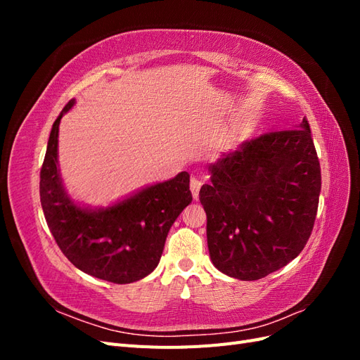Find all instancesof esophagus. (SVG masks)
<instances>
[{"label": "esophagus", "mask_w": 360, "mask_h": 360, "mask_svg": "<svg viewBox=\"0 0 360 360\" xmlns=\"http://www.w3.org/2000/svg\"><path fill=\"white\" fill-rule=\"evenodd\" d=\"M201 181L198 180V179H195V177H192L191 179V192H192V197H193V200H198V195H200V189H201Z\"/></svg>", "instance_id": "34e87169"}]
</instances>
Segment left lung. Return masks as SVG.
<instances>
[{"mask_svg": "<svg viewBox=\"0 0 360 360\" xmlns=\"http://www.w3.org/2000/svg\"><path fill=\"white\" fill-rule=\"evenodd\" d=\"M200 201L213 264L257 281L296 258L312 233L321 171L307 118L297 129L269 132L209 165Z\"/></svg>", "mask_w": 360, "mask_h": 360, "instance_id": "obj_1", "label": "left lung"}]
</instances>
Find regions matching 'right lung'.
Wrapping results in <instances>:
<instances>
[{"mask_svg": "<svg viewBox=\"0 0 360 360\" xmlns=\"http://www.w3.org/2000/svg\"><path fill=\"white\" fill-rule=\"evenodd\" d=\"M75 105L60 112L40 169V202L49 230L70 263L94 278L130 284L153 271L169 228L192 201L189 174L151 184L106 209L76 204L63 186L58 169V126Z\"/></svg>", "mask_w": 360, "mask_h": 360, "instance_id": "1", "label": "right lung"}]
</instances>
